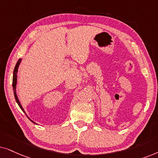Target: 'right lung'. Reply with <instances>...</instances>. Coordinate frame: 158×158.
Here are the masks:
<instances>
[{"mask_svg":"<svg viewBox=\"0 0 158 158\" xmlns=\"http://www.w3.org/2000/svg\"><path fill=\"white\" fill-rule=\"evenodd\" d=\"M21 61H22V59H21V58H19V60L17 61V63H16V66H15V68H14V73H13V83H12V86H13L14 94V97H15V99H16V102H17L18 105H19V106L20 107V108L22 109V110L23 111V112H24V113H25V114H26V113H25L24 108H22V105H21L19 100L18 97H17V94H16V82H17V72H18V69H19V65H20ZM26 115H27L26 114ZM27 118H29V120H30V121H31V122H32L33 123H35V124H37V123H35V122H34V121H32V120H31L30 118H29L28 116H27Z\"/></svg>","mask_w":158,"mask_h":158,"instance_id":"obj_1","label":"right lung"}]
</instances>
